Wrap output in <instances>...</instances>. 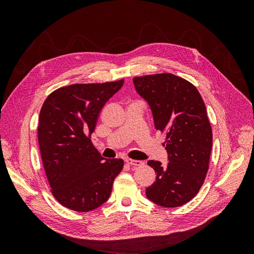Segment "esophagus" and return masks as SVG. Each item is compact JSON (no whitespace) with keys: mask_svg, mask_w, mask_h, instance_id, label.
<instances>
[{"mask_svg":"<svg viewBox=\"0 0 254 254\" xmlns=\"http://www.w3.org/2000/svg\"><path fill=\"white\" fill-rule=\"evenodd\" d=\"M126 163L132 166H142L144 164L140 160H132V159H126Z\"/></svg>","mask_w":254,"mask_h":254,"instance_id":"obj_1","label":"esophagus"}]
</instances>
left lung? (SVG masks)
Listing matches in <instances>:
<instances>
[{"instance_id": "left-lung-1", "label": "left lung", "mask_w": 254, "mask_h": 254, "mask_svg": "<svg viewBox=\"0 0 254 254\" xmlns=\"http://www.w3.org/2000/svg\"><path fill=\"white\" fill-rule=\"evenodd\" d=\"M137 93L147 101L157 130L165 133L166 166L149 160L157 177L146 189L150 201L177 207L193 199L209 171L212 127L203 99L193 83L171 73L134 77Z\"/></svg>"}]
</instances>
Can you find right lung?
<instances>
[{
  "label": "right lung",
  "instance_id": "1",
  "mask_svg": "<svg viewBox=\"0 0 254 254\" xmlns=\"http://www.w3.org/2000/svg\"><path fill=\"white\" fill-rule=\"evenodd\" d=\"M123 83L70 84L52 92L42 105L38 124L42 163L53 196L67 209H97L108 200L123 170L124 161L104 160L90 140L104 105Z\"/></svg>",
  "mask_w": 254,
  "mask_h": 254
}]
</instances>
